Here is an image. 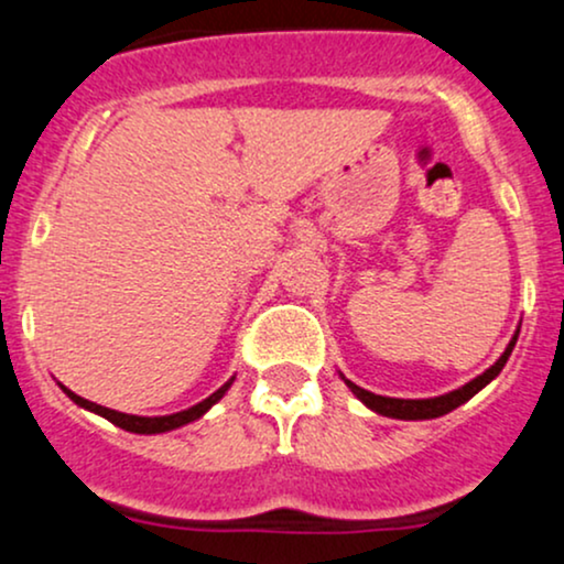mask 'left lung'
I'll list each match as a JSON object with an SVG mask.
<instances>
[{"mask_svg": "<svg viewBox=\"0 0 564 564\" xmlns=\"http://www.w3.org/2000/svg\"><path fill=\"white\" fill-rule=\"evenodd\" d=\"M517 336H520V326H517L514 336L509 339L507 349L501 352V358L496 360L494 366L485 368L480 377H475L471 381H467L464 387H458V390L453 392H445V394H437V398H419V400H405V398H384V394H373L364 390V387L352 384V381L345 379V373H339L341 379H345V384L349 387V392L355 394V398L360 400L366 408H371L373 413H379V416H390V419H400V422H424V419H437V416H445V413H451L453 408L464 405L469 398H475L477 392L482 390V387H488L490 381H494L498 373H501V368L507 366L511 349L517 345Z\"/></svg>", "mask_w": 564, "mask_h": 564, "instance_id": "8db88e82", "label": "left lung"}]
</instances>
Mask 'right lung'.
Wrapping results in <instances>:
<instances>
[{
  "instance_id": "add662e5",
  "label": "right lung",
  "mask_w": 564,
  "mask_h": 564,
  "mask_svg": "<svg viewBox=\"0 0 564 564\" xmlns=\"http://www.w3.org/2000/svg\"><path fill=\"white\" fill-rule=\"evenodd\" d=\"M236 381V377H230L228 381H225L223 387H219L217 392H212L209 398L200 400V403L185 408V411H177V413H166V416H134V413H121V411H113V408H106V405H97L93 403V400H84L79 398L76 392H70L68 387H63L61 381H57V387H61L63 392L68 394L70 400H74L76 405L84 408V411L89 413H97V416L108 419V422L121 426V430L127 432H134V435H161V432H172V430H180V426L196 422V419L204 416L206 411H209L212 405H217L219 400L225 398V392L230 390V384Z\"/></svg>"
}]
</instances>
